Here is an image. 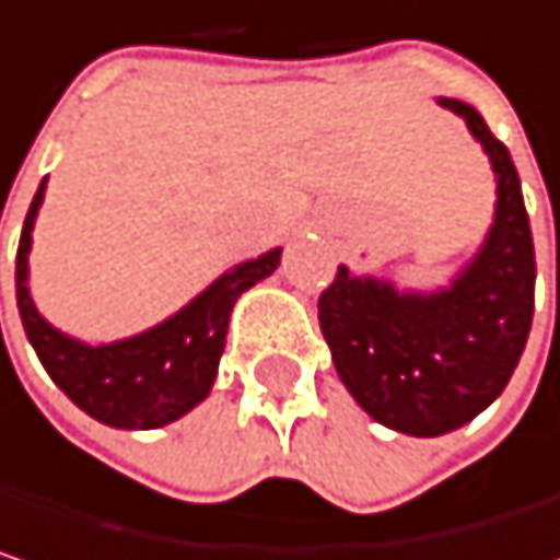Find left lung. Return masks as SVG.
Returning a JSON list of instances; mask_svg holds the SVG:
<instances>
[{"instance_id": "left-lung-1", "label": "left lung", "mask_w": 560, "mask_h": 560, "mask_svg": "<svg viewBox=\"0 0 560 560\" xmlns=\"http://www.w3.org/2000/svg\"><path fill=\"white\" fill-rule=\"evenodd\" d=\"M497 173V218L475 262L435 294H397L387 281L336 279L317 301L332 365L369 417L407 435H442L475 420L506 387L535 311V249L510 150L458 98Z\"/></svg>"}]
</instances>
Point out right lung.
I'll use <instances>...</instances> for the list:
<instances>
[{"label":"right lung","instance_id":"obj_1","mask_svg":"<svg viewBox=\"0 0 560 560\" xmlns=\"http://www.w3.org/2000/svg\"><path fill=\"white\" fill-rule=\"evenodd\" d=\"M44 185L47 178L27 208L15 256L19 314L40 365L79 410L105 427L156 430L173 423L208 397L228 342L230 311L246 288L279 269L281 249L236 266L153 330L108 346H85L54 330L27 294L31 230L44 201Z\"/></svg>","mask_w":560,"mask_h":560}]
</instances>
